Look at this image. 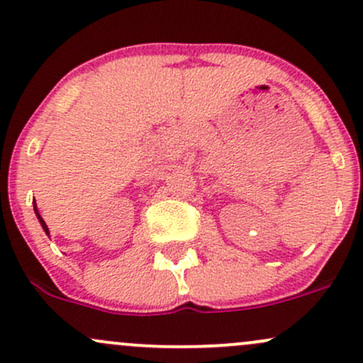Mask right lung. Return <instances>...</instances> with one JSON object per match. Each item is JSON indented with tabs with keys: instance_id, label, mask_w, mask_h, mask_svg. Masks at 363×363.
<instances>
[{
	"instance_id": "1",
	"label": "right lung",
	"mask_w": 363,
	"mask_h": 363,
	"mask_svg": "<svg viewBox=\"0 0 363 363\" xmlns=\"http://www.w3.org/2000/svg\"><path fill=\"white\" fill-rule=\"evenodd\" d=\"M35 210V215H37V218H39V222H40V225H43V228H44V232L45 234H49V228H48V225H45V222L43 220V216H40L39 213H37V208H34Z\"/></svg>"
}]
</instances>
